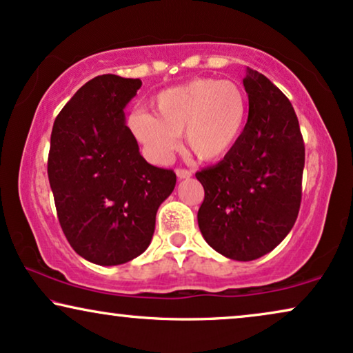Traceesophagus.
Returning <instances> with one entry per match:
<instances>
[{"mask_svg":"<svg viewBox=\"0 0 353 353\" xmlns=\"http://www.w3.org/2000/svg\"><path fill=\"white\" fill-rule=\"evenodd\" d=\"M176 176L180 178V180H186V178L193 176V172L188 170V168H176Z\"/></svg>","mask_w":353,"mask_h":353,"instance_id":"1","label":"esophagus"}]
</instances>
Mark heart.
<instances>
[{
	"label": "heart",
	"instance_id": "obj_1",
	"mask_svg": "<svg viewBox=\"0 0 353 353\" xmlns=\"http://www.w3.org/2000/svg\"><path fill=\"white\" fill-rule=\"evenodd\" d=\"M248 117V99L236 82L201 77L163 90L155 115L136 112L130 126L155 162H167L185 134L188 149L201 160H217L235 148Z\"/></svg>",
	"mask_w": 353,
	"mask_h": 353
}]
</instances>
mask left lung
Returning <instances> with one entry per match:
<instances>
[{
  "label": "left lung",
  "mask_w": 353,
  "mask_h": 353,
  "mask_svg": "<svg viewBox=\"0 0 353 353\" xmlns=\"http://www.w3.org/2000/svg\"><path fill=\"white\" fill-rule=\"evenodd\" d=\"M243 85L250 102L243 134L221 162L196 173L204 188L198 223L217 253L253 261L276 248L296 221L305 144L279 87L250 68Z\"/></svg>",
  "instance_id": "8db88e82"
}]
</instances>
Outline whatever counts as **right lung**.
I'll list each match as a JSON object with an SVG mask.
<instances>
[{"instance_id": "obj_1", "label": "right lung", "mask_w": 353, "mask_h": 353, "mask_svg": "<svg viewBox=\"0 0 353 353\" xmlns=\"http://www.w3.org/2000/svg\"><path fill=\"white\" fill-rule=\"evenodd\" d=\"M141 79L102 74L85 82L58 113L48 180L59 225L72 250L99 266L143 254L159 205L176 183L173 170L150 165L125 123Z\"/></svg>"}]
</instances>
